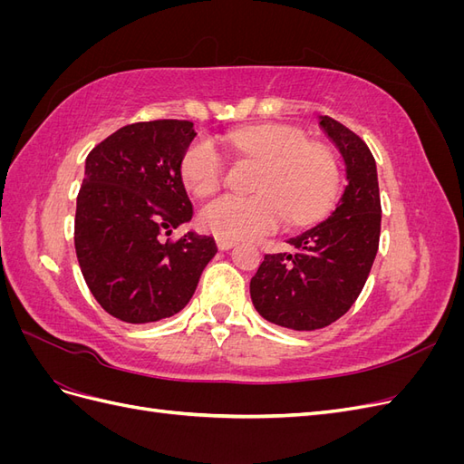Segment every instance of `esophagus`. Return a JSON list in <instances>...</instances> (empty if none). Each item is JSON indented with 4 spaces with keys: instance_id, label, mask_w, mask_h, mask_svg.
<instances>
[{
    "instance_id": "obj_1",
    "label": "esophagus",
    "mask_w": 464,
    "mask_h": 464,
    "mask_svg": "<svg viewBox=\"0 0 464 464\" xmlns=\"http://www.w3.org/2000/svg\"><path fill=\"white\" fill-rule=\"evenodd\" d=\"M217 246H218V249L227 251V249H232L236 246V242L234 240H227V237H217Z\"/></svg>"
}]
</instances>
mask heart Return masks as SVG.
<instances>
[{
  "mask_svg": "<svg viewBox=\"0 0 464 464\" xmlns=\"http://www.w3.org/2000/svg\"><path fill=\"white\" fill-rule=\"evenodd\" d=\"M237 157L261 162L254 189L257 195H222L199 213L201 227L227 240H247L280 228L288 218L294 227L321 217L339 189V164L331 149L305 141L288 125L259 123L224 135ZM179 176L198 198L217 193L227 178V162L207 139L195 141L181 154Z\"/></svg>",
  "mask_w": 464,
  "mask_h": 464,
  "instance_id": "obj_1",
  "label": "heart"
}]
</instances>
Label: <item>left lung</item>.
Listing matches in <instances>:
<instances>
[{"mask_svg":"<svg viewBox=\"0 0 464 464\" xmlns=\"http://www.w3.org/2000/svg\"><path fill=\"white\" fill-rule=\"evenodd\" d=\"M341 149L346 186L333 213L294 236V254H266L249 283L256 310L275 325L315 331L343 317L366 285L379 247L382 199L375 159L346 125L321 116Z\"/></svg>","mask_w":464,"mask_h":464,"instance_id":"left-lung-1","label":"left lung"}]
</instances>
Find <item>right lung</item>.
Returning a JSON list of instances; mask_svg holds the SVG:
<instances>
[{"mask_svg": "<svg viewBox=\"0 0 464 464\" xmlns=\"http://www.w3.org/2000/svg\"><path fill=\"white\" fill-rule=\"evenodd\" d=\"M195 135L188 120L137 121L89 152L75 251L92 296L120 321L152 323L184 310L217 256L210 236L168 237L193 217L179 160Z\"/></svg>", "mask_w": 464, "mask_h": 464, "instance_id": "1", "label": "right lung"}]
</instances>
